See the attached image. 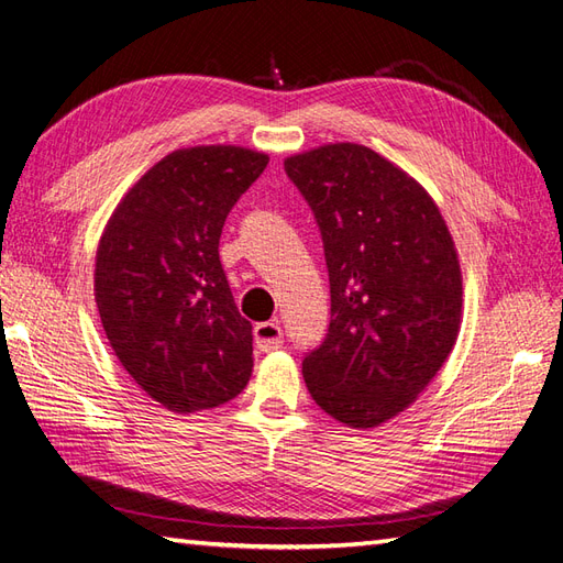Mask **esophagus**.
Returning a JSON list of instances; mask_svg holds the SVG:
<instances>
[{
    "label": "esophagus",
    "mask_w": 563,
    "mask_h": 563,
    "mask_svg": "<svg viewBox=\"0 0 563 563\" xmlns=\"http://www.w3.org/2000/svg\"><path fill=\"white\" fill-rule=\"evenodd\" d=\"M285 333L278 321H264L254 325V344L258 352H273L283 347Z\"/></svg>",
    "instance_id": "1"
}]
</instances>
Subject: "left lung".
Listing matches in <instances>:
<instances>
[{"label":"left lung","instance_id":"obj_1","mask_svg":"<svg viewBox=\"0 0 563 563\" xmlns=\"http://www.w3.org/2000/svg\"><path fill=\"white\" fill-rule=\"evenodd\" d=\"M321 230L330 325L305 354L316 405L373 428L407 409L450 356L461 321V271L450 230L423 187L364 144L290 156Z\"/></svg>","mask_w":563,"mask_h":563}]
</instances>
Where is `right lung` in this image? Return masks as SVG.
<instances>
[{
    "instance_id": "right-lung-1",
    "label": "right lung",
    "mask_w": 563,
    "mask_h": 563,
    "mask_svg": "<svg viewBox=\"0 0 563 563\" xmlns=\"http://www.w3.org/2000/svg\"><path fill=\"white\" fill-rule=\"evenodd\" d=\"M266 164L230 144L173 152L123 197L99 240L95 299L109 344L170 411L225 405L252 376V323L230 292L219 240Z\"/></svg>"
}]
</instances>
